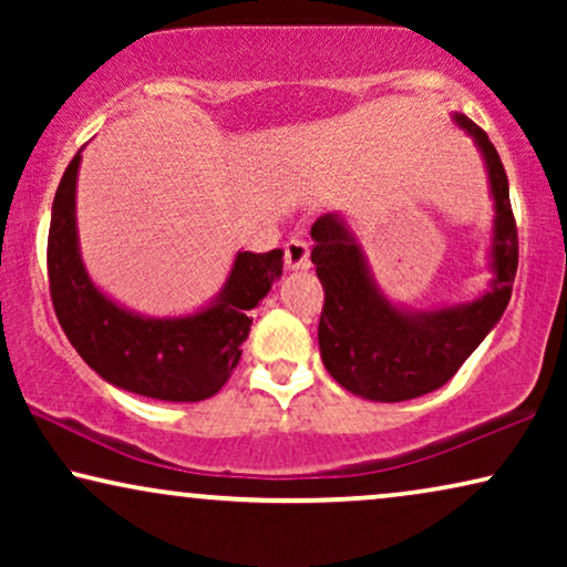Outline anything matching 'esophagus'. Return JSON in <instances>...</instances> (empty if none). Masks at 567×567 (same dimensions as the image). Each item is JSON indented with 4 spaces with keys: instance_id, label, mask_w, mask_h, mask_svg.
I'll return each instance as SVG.
<instances>
[{
    "instance_id": "1",
    "label": "esophagus",
    "mask_w": 567,
    "mask_h": 567,
    "mask_svg": "<svg viewBox=\"0 0 567 567\" xmlns=\"http://www.w3.org/2000/svg\"><path fill=\"white\" fill-rule=\"evenodd\" d=\"M284 260H286V268H291V270L307 268L309 266V243H307V239L305 237L286 239Z\"/></svg>"
}]
</instances>
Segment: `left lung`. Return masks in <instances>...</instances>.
Here are the masks:
<instances>
[{"instance_id": "obj_1", "label": "left lung", "mask_w": 567, "mask_h": 567, "mask_svg": "<svg viewBox=\"0 0 567 567\" xmlns=\"http://www.w3.org/2000/svg\"><path fill=\"white\" fill-rule=\"evenodd\" d=\"M456 123L475 136L491 177L493 289L470 305L410 315L392 307L371 284L361 247L343 219L324 214L312 224V262L324 289L320 355L348 392L377 402L421 398L452 379L506 312L518 268V229L508 198V177L495 146L467 115Z\"/></svg>"}]
</instances>
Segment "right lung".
<instances>
[{
  "label": "right lung",
  "mask_w": 567,
  "mask_h": 567,
  "mask_svg": "<svg viewBox=\"0 0 567 567\" xmlns=\"http://www.w3.org/2000/svg\"><path fill=\"white\" fill-rule=\"evenodd\" d=\"M80 152L53 196L49 286L53 312L69 343L105 382L144 398L198 402L227 384L250 336V309L284 270V252H239L221 297L204 312L150 320L113 305L95 289L80 260L74 190Z\"/></svg>",
  "instance_id": "1"
}]
</instances>
